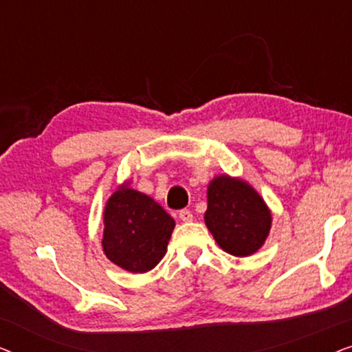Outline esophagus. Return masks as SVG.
I'll return each instance as SVG.
<instances>
[{
    "instance_id": "esophagus-1",
    "label": "esophagus",
    "mask_w": 352,
    "mask_h": 352,
    "mask_svg": "<svg viewBox=\"0 0 352 352\" xmlns=\"http://www.w3.org/2000/svg\"><path fill=\"white\" fill-rule=\"evenodd\" d=\"M179 219L182 221V223H190V221L194 219V214H192V211H189V210H181Z\"/></svg>"
}]
</instances>
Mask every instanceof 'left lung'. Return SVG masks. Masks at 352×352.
I'll use <instances>...</instances> for the list:
<instances>
[{"instance_id": "obj_1", "label": "left lung", "mask_w": 352, "mask_h": 352, "mask_svg": "<svg viewBox=\"0 0 352 352\" xmlns=\"http://www.w3.org/2000/svg\"><path fill=\"white\" fill-rule=\"evenodd\" d=\"M205 224L216 243L234 256H250L266 242L272 216L263 197L248 182L228 175L208 186Z\"/></svg>"}]
</instances>
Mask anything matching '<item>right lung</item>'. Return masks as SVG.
<instances>
[{"label":"right lung","instance_id":"1","mask_svg":"<svg viewBox=\"0 0 352 352\" xmlns=\"http://www.w3.org/2000/svg\"><path fill=\"white\" fill-rule=\"evenodd\" d=\"M118 186L104 210L105 256L124 271H151L165 256L175 219L152 197Z\"/></svg>","mask_w":352,"mask_h":352}]
</instances>
